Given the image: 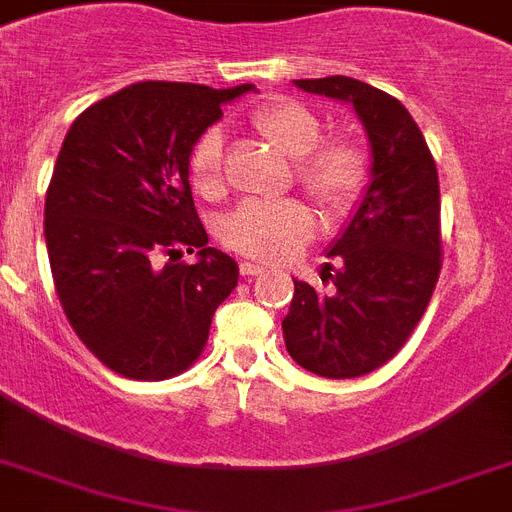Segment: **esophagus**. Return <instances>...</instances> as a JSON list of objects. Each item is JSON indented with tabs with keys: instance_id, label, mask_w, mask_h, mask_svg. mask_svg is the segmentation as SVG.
Returning <instances> with one entry per match:
<instances>
[{
	"instance_id": "34e87169",
	"label": "esophagus",
	"mask_w": 512,
	"mask_h": 512,
	"mask_svg": "<svg viewBox=\"0 0 512 512\" xmlns=\"http://www.w3.org/2000/svg\"><path fill=\"white\" fill-rule=\"evenodd\" d=\"M263 265H257V263H242L239 265V273H242L244 278H252V276H260L263 273Z\"/></svg>"
}]
</instances>
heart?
Returning <instances> with one entry per match:
<instances>
[{"mask_svg": "<svg viewBox=\"0 0 512 512\" xmlns=\"http://www.w3.org/2000/svg\"><path fill=\"white\" fill-rule=\"evenodd\" d=\"M252 128L294 160V178L323 213L339 215L363 197L371 160L352 136L323 139V123L294 99H276L252 112ZM189 181L202 197L223 191V134L207 128L189 152ZM315 218L302 202H244L223 223V242L260 263H281L310 242Z\"/></svg>", "mask_w": 512, "mask_h": 512, "instance_id": "b5f03b06", "label": "heart"}]
</instances>
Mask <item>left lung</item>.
<instances>
[{
  "label": "left lung",
  "mask_w": 512,
  "mask_h": 512,
  "mask_svg": "<svg viewBox=\"0 0 512 512\" xmlns=\"http://www.w3.org/2000/svg\"><path fill=\"white\" fill-rule=\"evenodd\" d=\"M352 102L371 141V184L323 268L334 292L294 281L284 342L294 363L323 378H357L389 363L429 307L442 270L439 176L400 99L347 76L294 81Z\"/></svg>",
  "instance_id": "8db88e82"
}]
</instances>
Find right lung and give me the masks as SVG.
Returning <instances> with one entry per match:
<instances>
[{"label":"right lung","mask_w":512,"mask_h":512,"mask_svg":"<svg viewBox=\"0 0 512 512\" xmlns=\"http://www.w3.org/2000/svg\"><path fill=\"white\" fill-rule=\"evenodd\" d=\"M252 89L131 83L83 110L62 141L44 205L54 289L86 350L120 376L191 368L239 284V265L207 247L189 152L220 105Z\"/></svg>","instance_id":"right-lung-1"}]
</instances>
